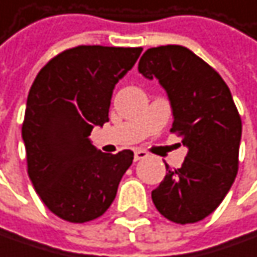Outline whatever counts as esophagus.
Wrapping results in <instances>:
<instances>
[{
    "label": "esophagus",
    "mask_w": 257,
    "mask_h": 257,
    "mask_svg": "<svg viewBox=\"0 0 257 257\" xmlns=\"http://www.w3.org/2000/svg\"><path fill=\"white\" fill-rule=\"evenodd\" d=\"M148 157V152L142 151V149H136L135 151V161H139V160H145Z\"/></svg>",
    "instance_id": "obj_1"
}]
</instances>
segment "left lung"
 Masks as SVG:
<instances>
[{
  "label": "left lung",
  "instance_id": "1",
  "mask_svg": "<svg viewBox=\"0 0 257 257\" xmlns=\"http://www.w3.org/2000/svg\"><path fill=\"white\" fill-rule=\"evenodd\" d=\"M138 69L166 90L172 132H179L188 148L180 169L166 164L167 173L152 191V201L175 223L203 220L223 201L238 172L241 118L232 94L211 66L182 46L146 50Z\"/></svg>",
  "mask_w": 257,
  "mask_h": 257
}]
</instances>
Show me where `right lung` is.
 <instances>
[{
    "label": "right lung",
    "instance_id": "obj_1",
    "mask_svg": "<svg viewBox=\"0 0 257 257\" xmlns=\"http://www.w3.org/2000/svg\"><path fill=\"white\" fill-rule=\"evenodd\" d=\"M142 48L80 46L53 57L38 72L26 102L22 139L28 175L43 203L63 220L84 223L112 204L133 152L105 154L91 130L109 121L115 84Z\"/></svg>",
    "mask_w": 257,
    "mask_h": 257
}]
</instances>
